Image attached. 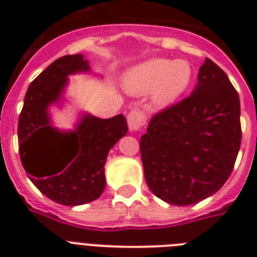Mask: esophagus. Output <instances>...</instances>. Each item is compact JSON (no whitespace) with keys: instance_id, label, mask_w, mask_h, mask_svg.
Wrapping results in <instances>:
<instances>
[{"instance_id":"esophagus-1","label":"esophagus","mask_w":257,"mask_h":257,"mask_svg":"<svg viewBox=\"0 0 257 257\" xmlns=\"http://www.w3.org/2000/svg\"><path fill=\"white\" fill-rule=\"evenodd\" d=\"M147 124V114L140 109H133L128 114V126L132 132L140 131Z\"/></svg>"}]
</instances>
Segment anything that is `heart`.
I'll return each instance as SVG.
<instances>
[{"label": "heart", "mask_w": 257, "mask_h": 257, "mask_svg": "<svg viewBox=\"0 0 257 257\" xmlns=\"http://www.w3.org/2000/svg\"><path fill=\"white\" fill-rule=\"evenodd\" d=\"M193 81V69L185 60L152 58L129 70L124 78L125 90L131 94H148L156 108L176 104Z\"/></svg>", "instance_id": "1"}]
</instances>
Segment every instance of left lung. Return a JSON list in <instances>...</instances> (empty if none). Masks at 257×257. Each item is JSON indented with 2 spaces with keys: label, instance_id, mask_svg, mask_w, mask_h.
Returning a JSON list of instances; mask_svg holds the SVG:
<instances>
[{
  "label": "left lung",
  "instance_id": "8db88e82",
  "mask_svg": "<svg viewBox=\"0 0 257 257\" xmlns=\"http://www.w3.org/2000/svg\"><path fill=\"white\" fill-rule=\"evenodd\" d=\"M197 78L187 98L151 118L140 140L149 189L180 207L223 187L241 143L239 94L225 72L205 58Z\"/></svg>",
  "mask_w": 257,
  "mask_h": 257
}]
</instances>
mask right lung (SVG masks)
<instances>
[{
    "label": "right lung",
    "mask_w": 257,
    "mask_h": 257,
    "mask_svg": "<svg viewBox=\"0 0 257 257\" xmlns=\"http://www.w3.org/2000/svg\"><path fill=\"white\" fill-rule=\"evenodd\" d=\"M89 70L82 54L57 58L30 82L18 118L20 156L30 181L46 197L70 207L100 197L106 156L128 132L122 114L98 118L85 113L68 132L52 125L49 106L61 101L68 76Z\"/></svg>",
    "instance_id": "1"
}]
</instances>
